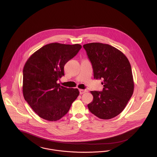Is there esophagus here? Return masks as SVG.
Returning a JSON list of instances; mask_svg holds the SVG:
<instances>
[{"instance_id":"1","label":"esophagus","mask_w":157,"mask_h":157,"mask_svg":"<svg viewBox=\"0 0 157 157\" xmlns=\"http://www.w3.org/2000/svg\"><path fill=\"white\" fill-rule=\"evenodd\" d=\"M79 91H80V94H84V93H85V92H88V90L80 89V90H79Z\"/></svg>"}]
</instances>
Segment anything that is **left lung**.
I'll list each match as a JSON object with an SVG mask.
<instances>
[{"label": "left lung", "mask_w": 157, "mask_h": 157, "mask_svg": "<svg viewBox=\"0 0 157 157\" xmlns=\"http://www.w3.org/2000/svg\"><path fill=\"white\" fill-rule=\"evenodd\" d=\"M91 62L94 79H102V91H90L93 101L90 112L108 120L119 115L132 97L134 82L131 64L126 56L111 45L90 43L83 45Z\"/></svg>", "instance_id": "1"}]
</instances>
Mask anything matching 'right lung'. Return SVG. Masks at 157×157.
Instances as JSON below:
<instances>
[{
    "label": "right lung",
    "mask_w": 157,
    "mask_h": 157,
    "mask_svg": "<svg viewBox=\"0 0 157 157\" xmlns=\"http://www.w3.org/2000/svg\"><path fill=\"white\" fill-rule=\"evenodd\" d=\"M81 48L79 44H49L33 53L25 63L23 95L32 109L43 119L60 120L78 96V89L60 86L57 81L65 75V65Z\"/></svg>",
    "instance_id": "right-lung-1"
}]
</instances>
